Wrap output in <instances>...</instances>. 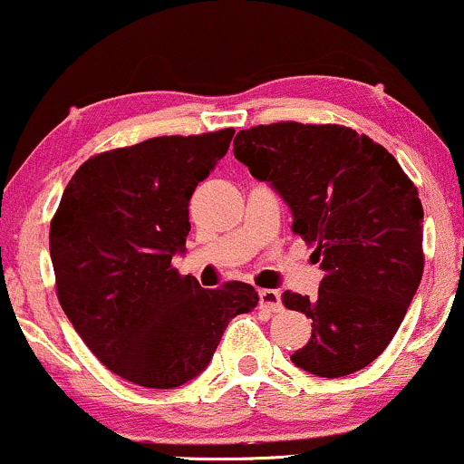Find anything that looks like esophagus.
Listing matches in <instances>:
<instances>
[{"label":"esophagus","mask_w":464,"mask_h":464,"mask_svg":"<svg viewBox=\"0 0 464 464\" xmlns=\"http://www.w3.org/2000/svg\"><path fill=\"white\" fill-rule=\"evenodd\" d=\"M258 297H260V308L271 310V313H280L282 310V297L277 291L263 288V291H258Z\"/></svg>","instance_id":"obj_1"}]
</instances>
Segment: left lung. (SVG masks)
<instances>
[{
  "label": "left lung",
  "instance_id": "left-lung-1",
  "mask_svg": "<svg viewBox=\"0 0 464 464\" xmlns=\"http://www.w3.org/2000/svg\"><path fill=\"white\" fill-rule=\"evenodd\" d=\"M234 156L291 208V230L314 247L319 295L282 304L313 319L291 356L319 378L367 367L386 350L423 276V208L382 145L343 125L295 121L241 130Z\"/></svg>",
  "mask_w": 464,
  "mask_h": 464
}]
</instances>
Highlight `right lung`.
<instances>
[{"label": "right lung", "instance_id": "1", "mask_svg": "<svg viewBox=\"0 0 464 464\" xmlns=\"http://www.w3.org/2000/svg\"><path fill=\"white\" fill-rule=\"evenodd\" d=\"M234 130L158 136L82 165L52 219L58 302L112 373L176 389L208 367L230 319L258 293L245 282L201 288L171 266L187 252L188 199L227 154Z\"/></svg>", "mask_w": 464, "mask_h": 464}]
</instances>
